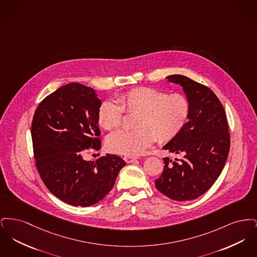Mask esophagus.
<instances>
[{
  "mask_svg": "<svg viewBox=\"0 0 257 257\" xmlns=\"http://www.w3.org/2000/svg\"><path fill=\"white\" fill-rule=\"evenodd\" d=\"M123 159H124V161H125L126 163L129 164V163L134 162L135 160H137V158H136V157H131V156H125Z\"/></svg>",
  "mask_w": 257,
  "mask_h": 257,
  "instance_id": "1",
  "label": "esophagus"
}]
</instances>
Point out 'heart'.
<instances>
[{
	"label": "heart",
	"instance_id": "heart-1",
	"mask_svg": "<svg viewBox=\"0 0 257 257\" xmlns=\"http://www.w3.org/2000/svg\"><path fill=\"white\" fill-rule=\"evenodd\" d=\"M138 112L135 130H118L108 136L106 147L110 152L136 156L144 153L156 138L169 142L179 134L189 120L191 103L181 93H171L152 87H137L123 92L117 102L105 100L98 109V122L106 130L122 123L123 114Z\"/></svg>",
	"mask_w": 257,
	"mask_h": 257
}]
</instances>
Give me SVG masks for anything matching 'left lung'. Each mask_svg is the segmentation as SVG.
I'll return each instance as SVG.
<instances>
[{
  "label": "left lung",
  "mask_w": 257,
  "mask_h": 257,
  "mask_svg": "<svg viewBox=\"0 0 257 257\" xmlns=\"http://www.w3.org/2000/svg\"><path fill=\"white\" fill-rule=\"evenodd\" d=\"M167 79L182 86L191 111L183 130L163 147L182 158H164V171L155 186L173 200H192L207 192L220 176L230 147L228 125L219 98L209 87L183 75Z\"/></svg>",
  "instance_id": "left-lung-1"
}]
</instances>
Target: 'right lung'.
<instances>
[{"instance_id": "1", "label": "right lung", "mask_w": 257, "mask_h": 257, "mask_svg": "<svg viewBox=\"0 0 257 257\" xmlns=\"http://www.w3.org/2000/svg\"><path fill=\"white\" fill-rule=\"evenodd\" d=\"M100 105L92 87L71 83L44 98L33 118L38 173L54 196L73 206L87 207L102 200L126 165L112 154L96 162L84 158L88 149L101 148Z\"/></svg>"}]
</instances>
